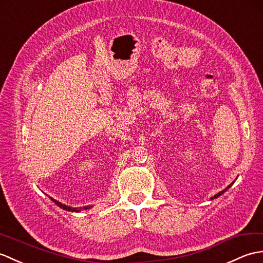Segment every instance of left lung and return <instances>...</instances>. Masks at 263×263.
I'll return each mask as SVG.
<instances>
[{"label":"left lung","mask_w":263,"mask_h":263,"mask_svg":"<svg viewBox=\"0 0 263 263\" xmlns=\"http://www.w3.org/2000/svg\"><path fill=\"white\" fill-rule=\"evenodd\" d=\"M233 183H234V182H232V183H231V184H230L229 186H226V188H225L224 190H221V191H219V192H218V194H216V195H215L214 197H212V198H211V200H214V199H216V198H218L219 196H221V195H223L225 191H227V190H229V189L231 188V186H232V184H233Z\"/></svg>","instance_id":"1"}]
</instances>
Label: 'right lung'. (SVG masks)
I'll list each match as a JSON object with an SVG mask.
<instances>
[{"mask_svg": "<svg viewBox=\"0 0 263 263\" xmlns=\"http://www.w3.org/2000/svg\"><path fill=\"white\" fill-rule=\"evenodd\" d=\"M50 199L54 201L56 205L58 206V207H61L62 209H64V211H67V212H75V213H80L81 211H84V209H90V208H92L93 206H85V207H71V206H67V205H64V203H62V202H60V201H57V200H55V199H52V198H50Z\"/></svg>", "mask_w": 263, "mask_h": 263, "instance_id": "obj_1", "label": "right lung"}]
</instances>
